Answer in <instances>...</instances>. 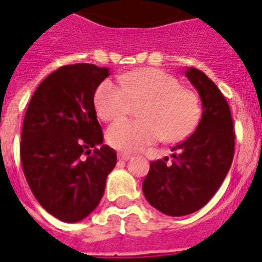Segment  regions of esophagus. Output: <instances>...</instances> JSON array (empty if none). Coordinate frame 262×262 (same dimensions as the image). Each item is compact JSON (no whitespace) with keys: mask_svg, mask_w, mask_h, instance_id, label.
I'll list each match as a JSON object with an SVG mask.
<instances>
[{"mask_svg":"<svg viewBox=\"0 0 262 262\" xmlns=\"http://www.w3.org/2000/svg\"><path fill=\"white\" fill-rule=\"evenodd\" d=\"M132 158V154L129 153H118V159L120 161H128Z\"/></svg>","mask_w":262,"mask_h":262,"instance_id":"1","label":"esophagus"}]
</instances>
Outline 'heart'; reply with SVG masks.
<instances>
[{
  "mask_svg": "<svg viewBox=\"0 0 262 262\" xmlns=\"http://www.w3.org/2000/svg\"><path fill=\"white\" fill-rule=\"evenodd\" d=\"M142 120H120L106 130V141L122 151H136L165 138L178 142L188 137L200 118L199 99L181 87L172 75L157 68H141L121 76V84L106 79L95 95V106L105 121H113L141 104Z\"/></svg>",
  "mask_w": 262,
  "mask_h": 262,
  "instance_id": "heart-1",
  "label": "heart"
}]
</instances>
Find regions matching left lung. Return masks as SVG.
<instances>
[{
	"mask_svg": "<svg viewBox=\"0 0 262 262\" xmlns=\"http://www.w3.org/2000/svg\"><path fill=\"white\" fill-rule=\"evenodd\" d=\"M202 100L196 130L172 147L169 158L150 162L142 191L154 208L169 216L200 210L219 190L235 153V133L226 97L204 72L188 67L185 72Z\"/></svg>",
	"mask_w": 262,
	"mask_h": 262,
	"instance_id": "8db88e82",
	"label": "left lung"
}]
</instances>
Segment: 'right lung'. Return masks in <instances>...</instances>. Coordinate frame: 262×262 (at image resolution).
<instances>
[{
	"label": "right lung",
	"mask_w": 262,
	"mask_h": 262,
	"mask_svg": "<svg viewBox=\"0 0 262 262\" xmlns=\"http://www.w3.org/2000/svg\"><path fill=\"white\" fill-rule=\"evenodd\" d=\"M109 68L63 66L38 85L21 134V162L40 206L56 219L76 223L97 207L116 151L103 145L93 97ZM91 157L82 158L83 154Z\"/></svg>",
	"instance_id": "1"
}]
</instances>
